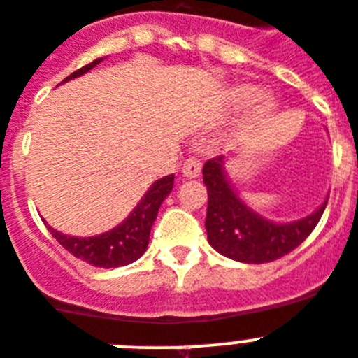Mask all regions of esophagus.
<instances>
[{
  "label": "esophagus",
  "mask_w": 358,
  "mask_h": 358,
  "mask_svg": "<svg viewBox=\"0 0 358 358\" xmlns=\"http://www.w3.org/2000/svg\"><path fill=\"white\" fill-rule=\"evenodd\" d=\"M201 173V163L197 161V159L190 157L186 159V163L182 164V176L186 177V179H195V177L199 176Z\"/></svg>",
  "instance_id": "esophagus-1"
}]
</instances>
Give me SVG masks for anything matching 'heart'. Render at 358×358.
I'll return each instance as SVG.
<instances>
[{"label": "heart", "mask_w": 358, "mask_h": 358, "mask_svg": "<svg viewBox=\"0 0 358 358\" xmlns=\"http://www.w3.org/2000/svg\"><path fill=\"white\" fill-rule=\"evenodd\" d=\"M228 99L235 105H241V103H246V119L248 121H261V119L266 117L268 114H271L275 108V97L271 96L268 90H257L252 87V85H235L228 90Z\"/></svg>", "instance_id": "b5f03b06"}]
</instances>
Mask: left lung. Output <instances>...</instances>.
<instances>
[{
  "instance_id": "left-lung-1",
  "label": "left lung",
  "mask_w": 358,
  "mask_h": 358,
  "mask_svg": "<svg viewBox=\"0 0 358 358\" xmlns=\"http://www.w3.org/2000/svg\"><path fill=\"white\" fill-rule=\"evenodd\" d=\"M203 182L208 190L206 234L215 252L246 264H262L284 257L313 231L324 213L328 197L319 208L297 221H270L250 208L231 186L224 155L206 161Z\"/></svg>"
}]
</instances>
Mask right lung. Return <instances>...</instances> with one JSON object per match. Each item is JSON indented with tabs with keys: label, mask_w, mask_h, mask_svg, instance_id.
Wrapping results in <instances>:
<instances>
[{
	"label": "right lung",
	"mask_w": 358,
	"mask_h": 358,
	"mask_svg": "<svg viewBox=\"0 0 358 358\" xmlns=\"http://www.w3.org/2000/svg\"><path fill=\"white\" fill-rule=\"evenodd\" d=\"M105 57H97L92 63H88L83 69L76 70L63 83L70 79L79 78L87 74L96 65H99ZM173 188V173L164 176L152 182L146 194L143 195L141 201L137 203L136 208L130 212V215L123 222H119L115 228L105 231V234L92 235V237H74V235H65L61 231L54 230L52 226L47 228L54 239L70 252L74 257L88 262L96 268H119L127 266L130 262L137 261L148 248L150 230L152 224L157 219V212L161 208L163 201L166 199L168 194Z\"/></svg>",
	"instance_id": "1"
}]
</instances>
